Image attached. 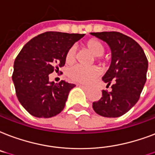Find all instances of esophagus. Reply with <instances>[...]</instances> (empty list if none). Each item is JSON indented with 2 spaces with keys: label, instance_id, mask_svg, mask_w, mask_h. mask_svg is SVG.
<instances>
[{
  "label": "esophagus",
  "instance_id": "obj_1",
  "mask_svg": "<svg viewBox=\"0 0 155 155\" xmlns=\"http://www.w3.org/2000/svg\"><path fill=\"white\" fill-rule=\"evenodd\" d=\"M78 86H80V87H81V88L84 89V90H86V91H88L89 89H90V88H89V87H88V86H84V85H81V84H78Z\"/></svg>",
  "mask_w": 155,
  "mask_h": 155
}]
</instances>
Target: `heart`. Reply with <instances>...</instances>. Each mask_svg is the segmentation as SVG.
<instances>
[{"instance_id":"1","label":"heart","mask_w":155,"mask_h":155,"mask_svg":"<svg viewBox=\"0 0 155 155\" xmlns=\"http://www.w3.org/2000/svg\"><path fill=\"white\" fill-rule=\"evenodd\" d=\"M86 47L92 52L94 56H97L96 61L99 63H103V60L100 58L104 55V46L101 42L95 39H89L85 44ZM76 60V48L71 47L65 54V62L66 64H71ZM100 75V70L99 68L94 66L91 68L76 65L69 69L68 73L69 78L74 82L82 84H91L94 79H96Z\"/></svg>"}]
</instances>
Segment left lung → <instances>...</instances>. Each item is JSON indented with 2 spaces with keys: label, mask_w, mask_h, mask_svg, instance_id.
<instances>
[{
  "label": "left lung",
  "mask_w": 155,
  "mask_h": 155,
  "mask_svg": "<svg viewBox=\"0 0 155 155\" xmlns=\"http://www.w3.org/2000/svg\"><path fill=\"white\" fill-rule=\"evenodd\" d=\"M92 35L108 44L111 51L110 68L103 81L111 85V91H102L93 109L104 117H119L138 101L146 81L148 61L143 49L134 39L116 31L93 32Z\"/></svg>",
  "instance_id": "1"
}]
</instances>
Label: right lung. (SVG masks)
Masks as SVG:
<instances>
[{
    "mask_svg": "<svg viewBox=\"0 0 155 155\" xmlns=\"http://www.w3.org/2000/svg\"><path fill=\"white\" fill-rule=\"evenodd\" d=\"M84 34L48 31L22 48L14 64L12 79L18 101L35 117L50 118L64 109L74 84L49 81V74L65 64V54ZM62 74L61 72H60Z\"/></svg>",
    "mask_w": 155,
    "mask_h": 155,
    "instance_id": "right-lung-1",
    "label": "right lung"
}]
</instances>
